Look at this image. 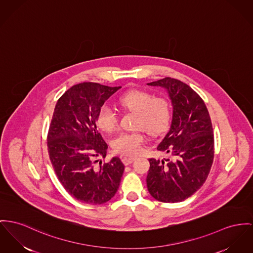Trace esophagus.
I'll list each match as a JSON object with an SVG mask.
<instances>
[{
    "mask_svg": "<svg viewBox=\"0 0 253 253\" xmlns=\"http://www.w3.org/2000/svg\"><path fill=\"white\" fill-rule=\"evenodd\" d=\"M134 160V157H123V158H122V161H123V163H124L126 166L131 164Z\"/></svg>",
    "mask_w": 253,
    "mask_h": 253,
    "instance_id": "34e87169",
    "label": "esophagus"
}]
</instances>
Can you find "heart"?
Instances as JSON below:
<instances>
[{"label": "heart", "instance_id": "obj_1", "mask_svg": "<svg viewBox=\"0 0 253 253\" xmlns=\"http://www.w3.org/2000/svg\"><path fill=\"white\" fill-rule=\"evenodd\" d=\"M119 104L129 111L136 113L135 127L132 132H123L112 141L113 150L123 155H136L142 150L146 142L144 128L152 135L163 133L168 128L170 119V106L164 97H154L151 92L132 89L126 92L119 99ZM118 115L114 109L103 104L97 114V124L105 132L113 131L118 126Z\"/></svg>", "mask_w": 253, "mask_h": 253}]
</instances>
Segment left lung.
Returning <instances> with one entry per match:
<instances>
[{
  "mask_svg": "<svg viewBox=\"0 0 253 253\" xmlns=\"http://www.w3.org/2000/svg\"><path fill=\"white\" fill-rule=\"evenodd\" d=\"M148 85L165 88L172 104L169 130L157 147L169 158L149 159L148 190L159 202H182L203 185L212 167L211 119L202 98L184 83L165 78Z\"/></svg>",
  "mask_w": 253,
  "mask_h": 253,
  "instance_id": "obj_1",
  "label": "left lung"
}]
</instances>
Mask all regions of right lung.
Here are the masks:
<instances>
[{
    "instance_id": "add662e5",
    "label": "right lung",
    "mask_w": 253,
    "mask_h": 253,
    "mask_svg": "<svg viewBox=\"0 0 253 253\" xmlns=\"http://www.w3.org/2000/svg\"><path fill=\"white\" fill-rule=\"evenodd\" d=\"M121 86L96 83L72 86L58 99L48 132V152L60 183L80 202L102 204L118 190L125 166L119 157L97 168L107 144L97 128V114Z\"/></svg>"
}]
</instances>
